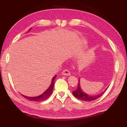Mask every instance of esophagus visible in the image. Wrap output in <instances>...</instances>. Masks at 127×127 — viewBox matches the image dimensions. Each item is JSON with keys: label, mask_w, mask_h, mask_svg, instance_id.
I'll list each match as a JSON object with an SVG mask.
<instances>
[{"label": "esophagus", "mask_w": 127, "mask_h": 127, "mask_svg": "<svg viewBox=\"0 0 127 127\" xmlns=\"http://www.w3.org/2000/svg\"><path fill=\"white\" fill-rule=\"evenodd\" d=\"M62 75H65V76H69L70 75V72L67 69H64L62 72Z\"/></svg>", "instance_id": "34e87169"}]
</instances>
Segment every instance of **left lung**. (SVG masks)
Listing matches in <instances>:
<instances>
[{
	"mask_svg": "<svg viewBox=\"0 0 127 127\" xmlns=\"http://www.w3.org/2000/svg\"><path fill=\"white\" fill-rule=\"evenodd\" d=\"M79 82L78 84V88H76V90H75L74 91H73V95L76 98H77L79 100H82V101H94V100H96V99L98 98L99 97H100L101 96L104 94V93L105 91L103 93H100V94H97V95H88V94H86L84 92L82 91V90H81V86L79 84Z\"/></svg>",
	"mask_w": 127,
	"mask_h": 127,
	"instance_id": "1",
	"label": "left lung"
}]
</instances>
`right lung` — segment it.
I'll use <instances>...</instances> for the list:
<instances>
[{
	"label": "right lung",
	"mask_w": 127,
	"mask_h": 127,
	"mask_svg": "<svg viewBox=\"0 0 127 127\" xmlns=\"http://www.w3.org/2000/svg\"><path fill=\"white\" fill-rule=\"evenodd\" d=\"M30 30V29L29 30V31ZM57 75H55L53 77V78L52 79V81L51 83V85L49 87V88L47 89V90L45 91L43 94H41L40 95L37 96V97H27V96L22 95V96L24 97L26 99L29 100V101H44V100H46L48 98H49L50 97V95H51V94L52 93V91H53V88H54V81L56 78Z\"/></svg>",
	"instance_id": "add662e5"
}]
</instances>
